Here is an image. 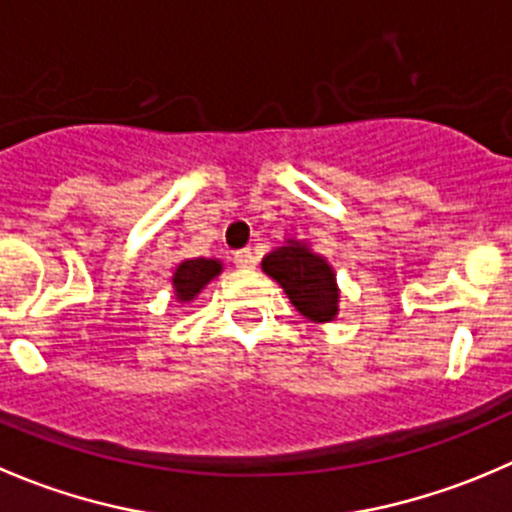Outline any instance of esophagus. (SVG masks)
<instances>
[{"label": "esophagus", "mask_w": 512, "mask_h": 512, "mask_svg": "<svg viewBox=\"0 0 512 512\" xmlns=\"http://www.w3.org/2000/svg\"><path fill=\"white\" fill-rule=\"evenodd\" d=\"M235 265L240 267V270H252V267L257 265L255 252H252L250 247H245V250H237L235 252Z\"/></svg>", "instance_id": "1"}]
</instances>
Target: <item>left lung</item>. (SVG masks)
Wrapping results in <instances>:
<instances>
[{
	"instance_id": "left-lung-1",
	"label": "left lung",
	"mask_w": 512,
	"mask_h": 512,
	"mask_svg": "<svg viewBox=\"0 0 512 512\" xmlns=\"http://www.w3.org/2000/svg\"><path fill=\"white\" fill-rule=\"evenodd\" d=\"M262 270L275 277L292 305L315 322H327L337 315L335 272L315 252L300 242H290L265 255Z\"/></svg>"
}]
</instances>
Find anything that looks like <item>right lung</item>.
<instances>
[{
	"label": "right lung",
	"mask_w": 512,
	"mask_h": 512,
	"mask_svg": "<svg viewBox=\"0 0 512 512\" xmlns=\"http://www.w3.org/2000/svg\"><path fill=\"white\" fill-rule=\"evenodd\" d=\"M222 265L217 260H205V257H197V260H187L177 267L175 277H172V285L180 300H192L207 282L215 275H220Z\"/></svg>",
	"instance_id": "obj_1"
}]
</instances>
